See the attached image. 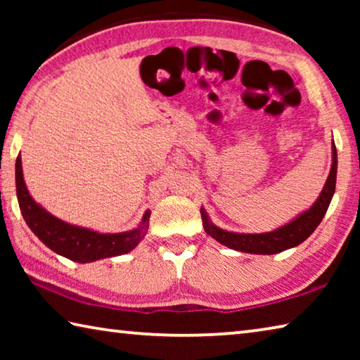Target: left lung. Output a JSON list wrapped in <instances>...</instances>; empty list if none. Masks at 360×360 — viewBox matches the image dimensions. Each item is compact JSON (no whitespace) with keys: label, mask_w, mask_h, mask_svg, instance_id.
Listing matches in <instances>:
<instances>
[{"label":"left lung","mask_w":360,"mask_h":360,"mask_svg":"<svg viewBox=\"0 0 360 360\" xmlns=\"http://www.w3.org/2000/svg\"><path fill=\"white\" fill-rule=\"evenodd\" d=\"M337 148L332 143L330 173L327 176V181L324 187H322L319 197L316 198L311 208L300 212L297 217L292 219L290 222L281 225V227L271 231H264V233H238V231H229L217 227L216 224H212L208 212L202 206L200 212H202L205 231L211 238L221 243V245L248 254L271 255L298 246L313 233L316 227L321 224L322 217L326 216L328 205H330L335 193V184H337Z\"/></svg>","instance_id":"8db88e82"}]
</instances>
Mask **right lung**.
Segmentation results:
<instances>
[{"instance_id":"1","label":"right lung","mask_w":360,"mask_h":360,"mask_svg":"<svg viewBox=\"0 0 360 360\" xmlns=\"http://www.w3.org/2000/svg\"><path fill=\"white\" fill-rule=\"evenodd\" d=\"M15 191L22 216L33 233L53 252L79 264H89V262L130 252L148 233L149 210L144 212L136 229L120 231V233H100V231L68 224L51 214L30 195L25 179H23L20 154L15 160Z\"/></svg>"}]
</instances>
